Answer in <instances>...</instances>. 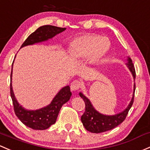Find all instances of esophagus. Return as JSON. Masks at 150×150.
I'll use <instances>...</instances> for the list:
<instances>
[{"instance_id": "esophagus-1", "label": "esophagus", "mask_w": 150, "mask_h": 150, "mask_svg": "<svg viewBox=\"0 0 150 150\" xmlns=\"http://www.w3.org/2000/svg\"><path fill=\"white\" fill-rule=\"evenodd\" d=\"M80 82L79 80H74L71 83L70 85V89L72 90V91H76L79 89L80 87Z\"/></svg>"}]
</instances>
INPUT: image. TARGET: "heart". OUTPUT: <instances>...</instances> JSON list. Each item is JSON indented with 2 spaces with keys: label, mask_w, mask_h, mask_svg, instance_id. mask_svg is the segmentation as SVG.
I'll return each mask as SVG.
<instances>
[{
  "label": "heart",
  "mask_w": 150,
  "mask_h": 150,
  "mask_svg": "<svg viewBox=\"0 0 150 150\" xmlns=\"http://www.w3.org/2000/svg\"><path fill=\"white\" fill-rule=\"evenodd\" d=\"M109 49V43L104 37L93 34L78 37L70 42L69 52L75 59L88 57L90 64L98 62L105 56Z\"/></svg>",
  "instance_id": "obj_1"
}]
</instances>
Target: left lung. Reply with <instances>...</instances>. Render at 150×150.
Here are the masks:
<instances>
[{
    "mask_svg": "<svg viewBox=\"0 0 150 150\" xmlns=\"http://www.w3.org/2000/svg\"><path fill=\"white\" fill-rule=\"evenodd\" d=\"M126 64L131 73L132 74L133 78L135 79V76H136L135 69L132 59L129 57L127 58V62L126 63ZM134 91L135 83L134 85V92L132 100L129 102V105L124 111L114 115H105L98 112L94 108L91 100L83 93L80 92V96L83 99L85 103H86V111L83 116H81V121L86 130L89 131L90 132H92V133H102V132L111 130L121 124L127 117L129 109L133 104Z\"/></svg>",
    "mask_w": 150,
    "mask_h": 150,
    "instance_id": "8db88e82",
    "label": "left lung"
}]
</instances>
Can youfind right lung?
Masks as SVG:
<instances>
[{"mask_svg":"<svg viewBox=\"0 0 150 150\" xmlns=\"http://www.w3.org/2000/svg\"><path fill=\"white\" fill-rule=\"evenodd\" d=\"M65 29L66 28L57 27L51 25L40 26L34 32L30 34L21 45V48L29 45H33L34 44L46 42L49 39H51L57 34L64 31ZM12 74L13 64L11 73L10 89L14 111L16 116L24 125L34 130H45L48 129L56 122L62 105L70 100L72 96L70 86H67L63 87L57 93L49 105L39 109L28 110L20 105L16 98L12 87Z\"/></svg>","mask_w":150,"mask_h":150,"instance_id":"right-lung-1","label":"right lung"}]
</instances>
